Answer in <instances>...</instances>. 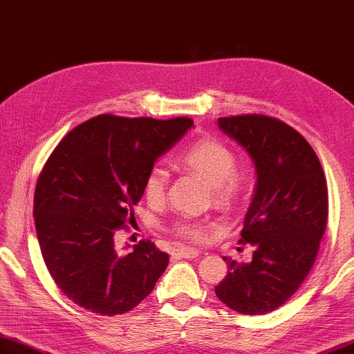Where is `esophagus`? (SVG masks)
<instances>
[{
	"label": "esophagus",
	"instance_id": "34e87169",
	"mask_svg": "<svg viewBox=\"0 0 354 354\" xmlns=\"http://www.w3.org/2000/svg\"><path fill=\"white\" fill-rule=\"evenodd\" d=\"M175 254L178 257H184V259H195V257H198L200 252L197 250H194V248H186V246H179L178 250L175 251Z\"/></svg>",
	"mask_w": 354,
	"mask_h": 354
}]
</instances>
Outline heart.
I'll return each instance as SVG.
<instances>
[{
    "label": "heart",
    "instance_id": "1",
    "mask_svg": "<svg viewBox=\"0 0 354 354\" xmlns=\"http://www.w3.org/2000/svg\"><path fill=\"white\" fill-rule=\"evenodd\" d=\"M179 162L202 176L211 186L214 202L221 207H230L241 192V178L235 171V154L230 147L216 138H202L189 146L179 157ZM168 173L163 167L151 168L145 179V195L151 203H160L165 198ZM173 232L183 239L202 240L207 229L192 221H179Z\"/></svg>",
    "mask_w": 354,
    "mask_h": 354
}]
</instances>
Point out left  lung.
<instances>
[{"instance_id": "1", "label": "left lung", "mask_w": 354, "mask_h": 354, "mask_svg": "<svg viewBox=\"0 0 354 354\" xmlns=\"http://www.w3.org/2000/svg\"><path fill=\"white\" fill-rule=\"evenodd\" d=\"M218 127L250 154L256 186L241 243L252 261H227L214 288L221 302L241 315H266L286 302L312 270L328 223L323 167L307 140L281 120L262 114L219 118Z\"/></svg>"}]
</instances>
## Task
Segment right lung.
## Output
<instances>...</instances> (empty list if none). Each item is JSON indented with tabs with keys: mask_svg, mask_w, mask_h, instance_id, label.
Segmentation results:
<instances>
[{
	"mask_svg": "<svg viewBox=\"0 0 354 354\" xmlns=\"http://www.w3.org/2000/svg\"><path fill=\"white\" fill-rule=\"evenodd\" d=\"M192 119L102 114L73 129L52 152L35 189L33 216L42 259L60 291L92 313L130 312L151 294L168 254L140 241L118 254L115 230L159 157L192 129Z\"/></svg>",
	"mask_w": 354,
	"mask_h": 354,
	"instance_id": "1",
	"label": "right lung"
}]
</instances>
